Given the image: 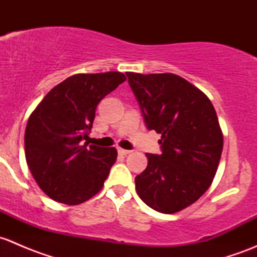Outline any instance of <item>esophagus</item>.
Listing matches in <instances>:
<instances>
[{"mask_svg":"<svg viewBox=\"0 0 257 257\" xmlns=\"http://www.w3.org/2000/svg\"><path fill=\"white\" fill-rule=\"evenodd\" d=\"M118 153H119V154H120V155H128V154H131L132 150H126V149H121V148H119Z\"/></svg>","mask_w":257,"mask_h":257,"instance_id":"1","label":"esophagus"}]
</instances>
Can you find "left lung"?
<instances>
[{"label":"left lung","mask_w":257,"mask_h":257,"mask_svg":"<svg viewBox=\"0 0 257 257\" xmlns=\"http://www.w3.org/2000/svg\"><path fill=\"white\" fill-rule=\"evenodd\" d=\"M126 76L147 128L162 134V154H147L137 193L152 209L174 214L195 203L214 180L224 144L219 119L205 93L180 76Z\"/></svg>","instance_id":"left-lung-1"}]
</instances>
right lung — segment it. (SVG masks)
Listing matches in <instances>:
<instances>
[{
    "mask_svg": "<svg viewBox=\"0 0 257 257\" xmlns=\"http://www.w3.org/2000/svg\"><path fill=\"white\" fill-rule=\"evenodd\" d=\"M120 72L79 73L52 88L27 121V165L41 190L78 205L98 194L116 160L115 148L88 145L98 103L125 80Z\"/></svg>",
    "mask_w": 257,
    "mask_h": 257,
    "instance_id": "add662e5",
    "label": "right lung"
}]
</instances>
